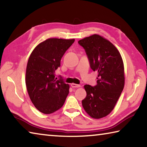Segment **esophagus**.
I'll return each instance as SVG.
<instances>
[{
    "mask_svg": "<svg viewBox=\"0 0 147 147\" xmlns=\"http://www.w3.org/2000/svg\"><path fill=\"white\" fill-rule=\"evenodd\" d=\"M71 86L73 88H80V87H81L80 85H78V84H74V83L71 84Z\"/></svg>",
    "mask_w": 147,
    "mask_h": 147,
    "instance_id": "34e87169",
    "label": "esophagus"
}]
</instances>
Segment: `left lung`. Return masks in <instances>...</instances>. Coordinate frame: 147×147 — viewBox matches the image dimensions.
I'll use <instances>...</instances> for the list:
<instances>
[{
	"mask_svg": "<svg viewBox=\"0 0 147 147\" xmlns=\"http://www.w3.org/2000/svg\"><path fill=\"white\" fill-rule=\"evenodd\" d=\"M91 68L97 71L96 85H85L87 96L82 102L86 112L96 119L109 115L115 108L125 82L123 59L117 49L104 37L93 34L78 41Z\"/></svg>",
	"mask_w": 147,
	"mask_h": 147,
	"instance_id": "left-lung-1",
	"label": "left lung"
}]
</instances>
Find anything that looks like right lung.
Returning <instances> with one entry per match:
<instances>
[{"mask_svg": "<svg viewBox=\"0 0 147 147\" xmlns=\"http://www.w3.org/2000/svg\"><path fill=\"white\" fill-rule=\"evenodd\" d=\"M74 39L49 38L32 52L26 66L25 82L30 98L44 114L55 112L63 106L69 93V85L55 78V71Z\"/></svg>", "mask_w": 147, "mask_h": 147, "instance_id": "1", "label": "right lung"}]
</instances>
